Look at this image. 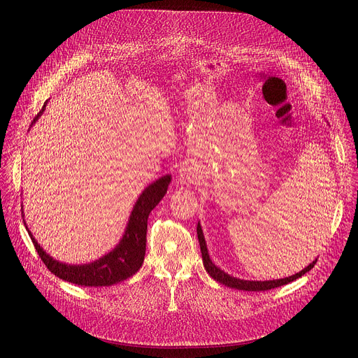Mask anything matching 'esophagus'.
Segmentation results:
<instances>
[{"instance_id": "34e87169", "label": "esophagus", "mask_w": 358, "mask_h": 358, "mask_svg": "<svg viewBox=\"0 0 358 358\" xmlns=\"http://www.w3.org/2000/svg\"><path fill=\"white\" fill-rule=\"evenodd\" d=\"M184 176H185V174H184Z\"/></svg>"}]
</instances>
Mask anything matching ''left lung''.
Here are the masks:
<instances>
[{
  "mask_svg": "<svg viewBox=\"0 0 358 358\" xmlns=\"http://www.w3.org/2000/svg\"><path fill=\"white\" fill-rule=\"evenodd\" d=\"M197 236H199V243H200V251H201V257H203V264H204V268L206 271H208L216 281H219V283L228 286V287H232V289H238V290H247V292H264V290H270V289H275V287H280V286H285L287 283H290V281L302 277L303 274H306L308 271H310L316 261L315 259L312 264H309L306 268H303L300 273L294 274V275H290V277H286V278H280V280H268V281H250V280H241V278H236V277H232L229 275L228 273L222 271L219 267H216L213 262L210 261L209 258V254H208V247H206V241H204V236H203V231H201V227L200 223L197 224Z\"/></svg>",
  "mask_w": 358,
  "mask_h": 358,
  "instance_id": "obj_1",
  "label": "left lung"
}]
</instances>
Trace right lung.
<instances>
[{"instance_id": "add662e5", "label": "right lung", "mask_w": 358, "mask_h": 358, "mask_svg": "<svg viewBox=\"0 0 358 358\" xmlns=\"http://www.w3.org/2000/svg\"><path fill=\"white\" fill-rule=\"evenodd\" d=\"M45 106L37 113V117L43 113ZM171 181V176H164L155 182L146 187L145 192L138 199L134 212L130 215V220L126 228L124 236L119 245L110 254L103 258L90 262L84 266H68L50 258L36 242L33 235L29 232L33 245L39 254L43 264L50 273L69 283L85 286V287H100L111 286L119 281H123L134 275L143 264L146 251V231H148V216L155 206L165 196L168 184Z\"/></svg>"}]
</instances>
